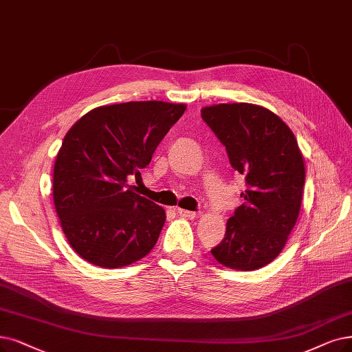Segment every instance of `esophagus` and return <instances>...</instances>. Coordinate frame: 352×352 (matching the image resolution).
Instances as JSON below:
<instances>
[{"label": "esophagus", "instance_id": "esophagus-1", "mask_svg": "<svg viewBox=\"0 0 352 352\" xmlns=\"http://www.w3.org/2000/svg\"><path fill=\"white\" fill-rule=\"evenodd\" d=\"M177 214L182 217V218H188V219H193L196 218V212H193V210H188V209H177Z\"/></svg>", "mask_w": 352, "mask_h": 352}]
</instances>
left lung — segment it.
Wrapping results in <instances>:
<instances>
[{
	"mask_svg": "<svg viewBox=\"0 0 352 352\" xmlns=\"http://www.w3.org/2000/svg\"><path fill=\"white\" fill-rule=\"evenodd\" d=\"M201 114L247 186L245 202L210 252L230 269H260L280 254L299 217L305 163L298 142L282 120L258 105L218 104Z\"/></svg>",
	"mask_w": 352,
	"mask_h": 352,
	"instance_id": "obj_1",
	"label": "left lung"
}]
</instances>
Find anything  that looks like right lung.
<instances>
[{"mask_svg": "<svg viewBox=\"0 0 352 352\" xmlns=\"http://www.w3.org/2000/svg\"><path fill=\"white\" fill-rule=\"evenodd\" d=\"M186 105L137 101L98 107L63 138L53 172V201L78 254L104 269L147 256L166 221L164 209L133 192L163 137Z\"/></svg>", "mask_w": 352, "mask_h": 352, "instance_id": "obj_1", "label": "right lung"}]
</instances>
